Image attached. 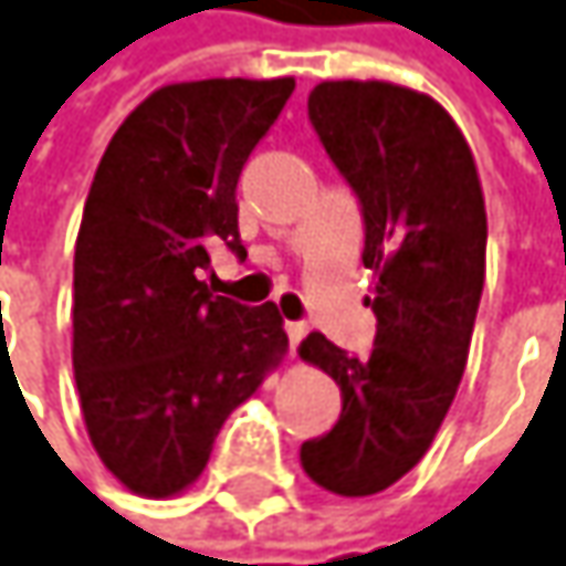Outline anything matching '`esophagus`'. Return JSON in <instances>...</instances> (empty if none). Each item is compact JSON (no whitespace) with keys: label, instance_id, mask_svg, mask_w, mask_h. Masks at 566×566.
<instances>
[{"label":"esophagus","instance_id":"1","mask_svg":"<svg viewBox=\"0 0 566 566\" xmlns=\"http://www.w3.org/2000/svg\"><path fill=\"white\" fill-rule=\"evenodd\" d=\"M286 334H290V344H293V350H296L298 344L305 340V334H308V325H305V322H286Z\"/></svg>","mask_w":566,"mask_h":566}]
</instances>
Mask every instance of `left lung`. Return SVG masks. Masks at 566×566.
Here are the masks:
<instances>
[{"mask_svg": "<svg viewBox=\"0 0 566 566\" xmlns=\"http://www.w3.org/2000/svg\"><path fill=\"white\" fill-rule=\"evenodd\" d=\"M308 120L354 187L376 347L350 356L312 331L298 356L340 385L331 433L302 442L305 474L340 496L391 488L423 459L465 373L484 290L488 212L462 129L430 95L391 82H322Z\"/></svg>", "mask_w": 566, "mask_h": 566, "instance_id": "left-lung-1", "label": "left lung"}]
</instances>
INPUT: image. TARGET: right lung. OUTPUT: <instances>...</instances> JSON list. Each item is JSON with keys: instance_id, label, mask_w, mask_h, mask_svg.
I'll return each mask as SVG.
<instances>
[{"instance_id": "add662e5", "label": "right lung", "mask_w": 566, "mask_h": 566, "mask_svg": "<svg viewBox=\"0 0 566 566\" xmlns=\"http://www.w3.org/2000/svg\"><path fill=\"white\" fill-rule=\"evenodd\" d=\"M296 78H203L143 101L101 156L72 264V369L104 468L143 496L200 478L226 417L290 340L273 302L203 283L210 244L239 258L235 187Z\"/></svg>"}]
</instances>
